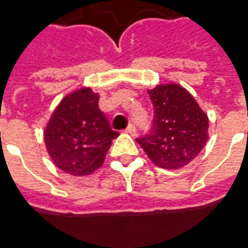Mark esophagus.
I'll use <instances>...</instances> for the list:
<instances>
[{
  "label": "esophagus",
  "mask_w": 248,
  "mask_h": 248,
  "mask_svg": "<svg viewBox=\"0 0 248 248\" xmlns=\"http://www.w3.org/2000/svg\"><path fill=\"white\" fill-rule=\"evenodd\" d=\"M126 133H129V134H131V136H136V134H137L136 124H129V126L126 127Z\"/></svg>",
  "instance_id": "obj_1"
}]
</instances>
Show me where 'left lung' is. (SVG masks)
<instances>
[{
    "label": "left lung",
    "mask_w": 248,
    "mask_h": 248,
    "mask_svg": "<svg viewBox=\"0 0 248 248\" xmlns=\"http://www.w3.org/2000/svg\"><path fill=\"white\" fill-rule=\"evenodd\" d=\"M148 94L154 108L153 124L137 142L157 166L183 168L204 148L208 118L193 96L177 84L158 86Z\"/></svg>",
    "instance_id": "left-lung-1"
}]
</instances>
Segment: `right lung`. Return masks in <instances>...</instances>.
I'll list each match as a JSON object with an SVG mask.
<instances>
[{
    "label": "right lung",
    "instance_id": "right-lung-1",
    "mask_svg": "<svg viewBox=\"0 0 248 248\" xmlns=\"http://www.w3.org/2000/svg\"><path fill=\"white\" fill-rule=\"evenodd\" d=\"M99 96L83 88L65 96L46 129V145L59 169L74 176L96 170L119 136L98 107Z\"/></svg>",
    "mask_w": 248,
    "mask_h": 248
}]
</instances>
